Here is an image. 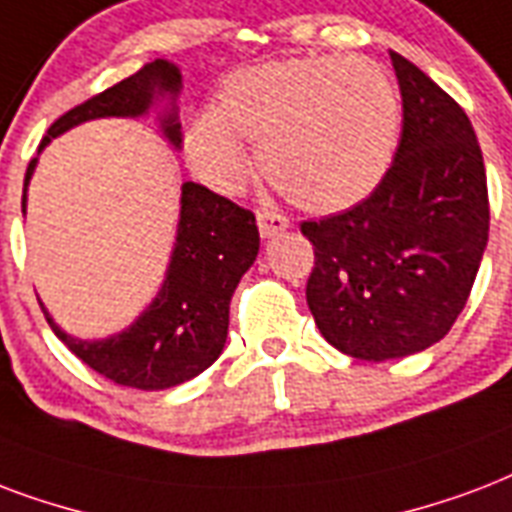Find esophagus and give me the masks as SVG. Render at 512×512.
<instances>
[{
  "mask_svg": "<svg viewBox=\"0 0 512 512\" xmlns=\"http://www.w3.org/2000/svg\"><path fill=\"white\" fill-rule=\"evenodd\" d=\"M257 228H260L265 239H271V236H279V233L290 228V220L284 214L271 212V209H260L257 212Z\"/></svg>",
  "mask_w": 512,
  "mask_h": 512,
  "instance_id": "34e87169",
  "label": "esophagus"
}]
</instances>
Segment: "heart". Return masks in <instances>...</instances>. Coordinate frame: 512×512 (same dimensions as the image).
I'll use <instances>...</instances> for the list:
<instances>
[{
    "label": "heart",
    "mask_w": 512,
    "mask_h": 512,
    "mask_svg": "<svg viewBox=\"0 0 512 512\" xmlns=\"http://www.w3.org/2000/svg\"><path fill=\"white\" fill-rule=\"evenodd\" d=\"M400 128L392 77L365 56L271 61L233 72L220 107L204 109L187 134L198 174L233 190L249 174L247 142L284 195L306 209L357 204L389 169Z\"/></svg>",
    "instance_id": "obj_1"
}]
</instances>
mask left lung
<instances>
[{
    "instance_id": "1",
    "label": "left lung",
    "mask_w": 512,
    "mask_h": 512,
    "mask_svg": "<svg viewBox=\"0 0 512 512\" xmlns=\"http://www.w3.org/2000/svg\"><path fill=\"white\" fill-rule=\"evenodd\" d=\"M403 93L395 161L346 212L300 222L314 244L306 300L319 333L357 360L408 357L454 327L489 241L481 144L464 109L392 53Z\"/></svg>"
}]
</instances>
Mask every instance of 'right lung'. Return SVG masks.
I'll list each match as a JSON object with an SVG mask.
<instances>
[{"label":"right lung","mask_w":512,"mask_h":512,"mask_svg":"<svg viewBox=\"0 0 512 512\" xmlns=\"http://www.w3.org/2000/svg\"><path fill=\"white\" fill-rule=\"evenodd\" d=\"M155 91H179L177 66L155 61L107 91L85 99L58 117L39 147L64 134L66 128L93 117L142 115ZM163 131L179 147L182 126L174 112L163 120ZM34 163L37 158L26 169V182ZM257 249L260 233L255 214L233 204L225 195L212 193L209 187L185 182L177 247L171 255L166 282L134 325L107 341H74L53 325L48 311L45 317L74 357H80L88 368L115 384L144 392L185 384L214 365L222 354L228 338L230 298L241 276L255 263Z\"/></svg>","instance_id":"1"}]
</instances>
